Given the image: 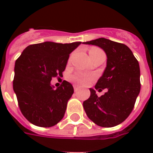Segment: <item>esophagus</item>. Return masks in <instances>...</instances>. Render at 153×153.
I'll list each match as a JSON object with an SVG mask.
<instances>
[{
	"mask_svg": "<svg viewBox=\"0 0 153 153\" xmlns=\"http://www.w3.org/2000/svg\"><path fill=\"white\" fill-rule=\"evenodd\" d=\"M80 88L79 86H78V85H74V92H77V91H79Z\"/></svg>",
	"mask_w": 153,
	"mask_h": 153,
	"instance_id": "obj_1",
	"label": "esophagus"
}]
</instances>
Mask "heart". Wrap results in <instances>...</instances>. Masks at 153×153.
Wrapping results in <instances>:
<instances>
[{"label":"heart","instance_id":"b5f03b06","mask_svg":"<svg viewBox=\"0 0 153 153\" xmlns=\"http://www.w3.org/2000/svg\"><path fill=\"white\" fill-rule=\"evenodd\" d=\"M101 51L98 48H93L92 50L90 51V52H93V51ZM72 79L76 82V83H88L89 82L90 80L92 79V77L88 75V74H76L74 76L72 77Z\"/></svg>","mask_w":153,"mask_h":153}]
</instances>
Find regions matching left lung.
<instances>
[{
  "label": "left lung",
  "mask_w": 153,
  "mask_h": 153,
  "mask_svg": "<svg viewBox=\"0 0 153 153\" xmlns=\"http://www.w3.org/2000/svg\"><path fill=\"white\" fill-rule=\"evenodd\" d=\"M101 47L106 52V67L95 85L104 95L97 97L90 88L89 98L83 102L88 117L102 127H113L125 120L134 109L140 92L139 64L126 45L101 38L83 42Z\"/></svg>",
  "instance_id": "8db88e82"
}]
</instances>
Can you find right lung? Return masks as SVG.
<instances>
[{"mask_svg":"<svg viewBox=\"0 0 153 153\" xmlns=\"http://www.w3.org/2000/svg\"><path fill=\"white\" fill-rule=\"evenodd\" d=\"M80 44L81 42L33 44L15 61L13 88L22 114L33 125L51 127L64 117L74 88L64 80L55 88L51 80L62 76L70 54Z\"/></svg>","mask_w":153,"mask_h":153,"instance_id":"add662e5","label":"right lung"}]
</instances>
